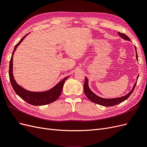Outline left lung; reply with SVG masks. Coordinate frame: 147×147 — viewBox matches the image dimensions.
<instances>
[{
  "mask_svg": "<svg viewBox=\"0 0 147 147\" xmlns=\"http://www.w3.org/2000/svg\"><path fill=\"white\" fill-rule=\"evenodd\" d=\"M118 34L119 36L121 38H123V39L130 41V38H129L126 35H125L124 34H123V33H121V32H119ZM135 50H136V58L138 60V56H137V50H136V47H135ZM138 77H139V75H138L137 77V79H138ZM136 84H137V82L134 84V86H133V88L132 89V90L126 96L121 97H117V98H113V99H104V98H102V97H99L98 96L96 95L94 93H93L91 91V90H90V88H89V86H88V79H87V78L85 77V82H84V92L88 98L91 101H92V102H94V103H96L97 104H99V105H100L102 106H105V107H111V106H113V105L121 103L122 102L126 100L128 97L131 96L133 91H134Z\"/></svg>",
  "mask_w": 147,
  "mask_h": 147,
  "instance_id": "1",
  "label": "left lung"
}]
</instances>
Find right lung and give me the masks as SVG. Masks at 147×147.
<instances>
[{"instance_id":"add662e5","label":"right lung","mask_w":147,"mask_h":147,"mask_svg":"<svg viewBox=\"0 0 147 147\" xmlns=\"http://www.w3.org/2000/svg\"><path fill=\"white\" fill-rule=\"evenodd\" d=\"M27 35H26L16 44L14 50L13 51L9 66L10 80L11 86L15 92L22 99L27 102L28 103L33 105H44L49 104L51 103V102H55L59 98L61 94L62 90H63L64 82L69 77H67L64 78L63 80L57 84H56L55 87L51 88V90L45 92H31L29 91H27L16 83L13 75V56L17 47L23 40V39Z\"/></svg>"}]
</instances>
